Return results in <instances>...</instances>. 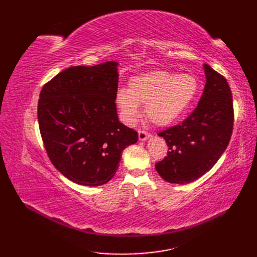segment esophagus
<instances>
[{
	"mask_svg": "<svg viewBox=\"0 0 257 257\" xmlns=\"http://www.w3.org/2000/svg\"><path fill=\"white\" fill-rule=\"evenodd\" d=\"M138 137H139V140L140 141H145L148 138L151 137V135L148 134L147 132H145V130H139L138 132Z\"/></svg>",
	"mask_w": 257,
	"mask_h": 257,
	"instance_id": "34e87169",
	"label": "esophagus"
}]
</instances>
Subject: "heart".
<instances>
[{
    "mask_svg": "<svg viewBox=\"0 0 257 257\" xmlns=\"http://www.w3.org/2000/svg\"><path fill=\"white\" fill-rule=\"evenodd\" d=\"M199 91V81L192 74H174L155 70L134 76L128 89H119L116 105L120 117L127 124H134L145 105L146 116L157 125L172 124L192 105Z\"/></svg>",
    "mask_w": 257,
    "mask_h": 257,
    "instance_id": "obj_1",
    "label": "heart"
}]
</instances>
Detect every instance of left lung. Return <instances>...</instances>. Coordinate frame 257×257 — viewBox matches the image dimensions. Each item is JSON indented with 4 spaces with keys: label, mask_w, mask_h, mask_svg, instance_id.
<instances>
[{
    "label": "left lung",
    "mask_w": 257,
    "mask_h": 257,
    "mask_svg": "<svg viewBox=\"0 0 257 257\" xmlns=\"http://www.w3.org/2000/svg\"><path fill=\"white\" fill-rule=\"evenodd\" d=\"M206 84L198 106L182 123L158 135L169 147L167 157L156 163L159 176L170 183L192 182L220 159L230 143L234 112L226 79L203 65Z\"/></svg>",
    "instance_id": "obj_1"
}]
</instances>
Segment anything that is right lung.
Listing matches in <instances>:
<instances>
[{"label":"right lung","mask_w":257,"mask_h":257,"mask_svg":"<svg viewBox=\"0 0 257 257\" xmlns=\"http://www.w3.org/2000/svg\"><path fill=\"white\" fill-rule=\"evenodd\" d=\"M118 63L72 66L41 90L40 132L48 158L64 177L97 187L114 176L122 150L138 133L119 121Z\"/></svg>","instance_id":"obj_1"}]
</instances>
